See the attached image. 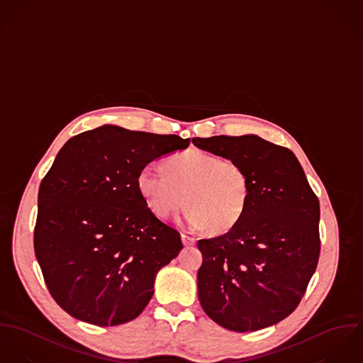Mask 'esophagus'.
<instances>
[{
	"instance_id": "esophagus-1",
	"label": "esophagus",
	"mask_w": 363,
	"mask_h": 363,
	"mask_svg": "<svg viewBox=\"0 0 363 363\" xmlns=\"http://www.w3.org/2000/svg\"><path fill=\"white\" fill-rule=\"evenodd\" d=\"M181 238H182V243H184L185 246H192V245H195V242H196V240H195L194 237H191V235H188V234H181Z\"/></svg>"
}]
</instances>
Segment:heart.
I'll use <instances>...</instances> for the list:
<instances>
[{
    "label": "heart",
    "mask_w": 363,
    "mask_h": 363,
    "mask_svg": "<svg viewBox=\"0 0 363 363\" xmlns=\"http://www.w3.org/2000/svg\"><path fill=\"white\" fill-rule=\"evenodd\" d=\"M167 174L146 165L138 175V189L147 207L167 218L186 204L191 228L223 234L235 227L250 199V182L241 162L188 149L165 162Z\"/></svg>",
    "instance_id": "obj_1"
}]
</instances>
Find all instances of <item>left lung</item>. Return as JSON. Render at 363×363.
I'll use <instances>...</instances> for the list:
<instances>
[{
    "label": "left lung",
    "instance_id": "left-lung-1",
    "mask_svg": "<svg viewBox=\"0 0 363 363\" xmlns=\"http://www.w3.org/2000/svg\"><path fill=\"white\" fill-rule=\"evenodd\" d=\"M192 143L241 162L250 182L240 223L198 242L201 308L237 333L281 322L299 305L319 262V199L286 147L256 135L194 138Z\"/></svg>",
    "mask_w": 363,
    "mask_h": 363
}]
</instances>
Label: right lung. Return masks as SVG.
Here are the masks:
<instances>
[{
	"instance_id": "obj_1",
	"label": "right lung",
	"mask_w": 363,
	"mask_h": 363,
	"mask_svg": "<svg viewBox=\"0 0 363 363\" xmlns=\"http://www.w3.org/2000/svg\"><path fill=\"white\" fill-rule=\"evenodd\" d=\"M189 139L103 125L71 138L39 188L35 253L54 301L94 325L136 319L159 270L181 252L138 189L149 162Z\"/></svg>"
}]
</instances>
